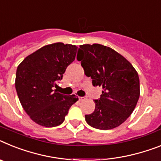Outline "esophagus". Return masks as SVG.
Instances as JSON below:
<instances>
[{"label":"esophagus","mask_w":161,"mask_h":161,"mask_svg":"<svg viewBox=\"0 0 161 161\" xmlns=\"http://www.w3.org/2000/svg\"><path fill=\"white\" fill-rule=\"evenodd\" d=\"M87 99V97H78V100L79 101H83V100Z\"/></svg>","instance_id":"34e87169"}]
</instances>
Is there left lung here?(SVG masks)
Returning a JSON list of instances; mask_svg holds the SVG:
<instances>
[{
	"mask_svg": "<svg viewBox=\"0 0 161 161\" xmlns=\"http://www.w3.org/2000/svg\"><path fill=\"white\" fill-rule=\"evenodd\" d=\"M77 60L94 87H102L95 110L85 115L90 126L101 130L114 129L133 113L140 96L137 71L125 58L101 44H85L78 48Z\"/></svg>",
	"mask_w": 161,
	"mask_h": 161,
	"instance_id": "8db88e82",
	"label": "left lung"
}]
</instances>
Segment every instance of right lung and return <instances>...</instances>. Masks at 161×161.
Here are the masks:
<instances>
[{
	"instance_id": "1",
	"label": "right lung",
	"mask_w": 161,
	"mask_h": 161,
	"mask_svg": "<svg viewBox=\"0 0 161 161\" xmlns=\"http://www.w3.org/2000/svg\"><path fill=\"white\" fill-rule=\"evenodd\" d=\"M76 46L62 42L42 47L27 56L17 68L15 89L24 110L39 125L51 128L61 124L75 95L53 90L66 68L74 60Z\"/></svg>"
}]
</instances>
